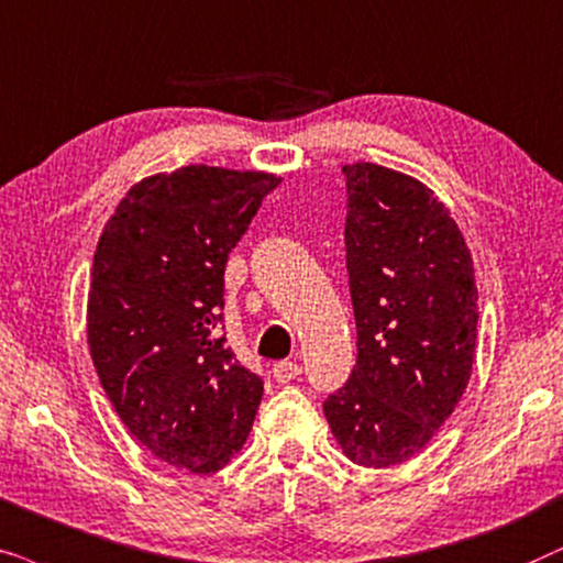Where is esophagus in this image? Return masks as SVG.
Listing matches in <instances>:
<instances>
[{
	"instance_id": "1",
	"label": "esophagus",
	"mask_w": 563,
	"mask_h": 563,
	"mask_svg": "<svg viewBox=\"0 0 563 563\" xmlns=\"http://www.w3.org/2000/svg\"><path fill=\"white\" fill-rule=\"evenodd\" d=\"M301 376V365L298 363H290V360H280V363L273 365V378L277 384H290V380H296Z\"/></svg>"
}]
</instances>
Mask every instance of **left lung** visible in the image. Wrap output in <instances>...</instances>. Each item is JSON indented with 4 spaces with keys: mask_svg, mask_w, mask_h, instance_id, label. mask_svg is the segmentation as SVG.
<instances>
[{
    "mask_svg": "<svg viewBox=\"0 0 563 563\" xmlns=\"http://www.w3.org/2000/svg\"><path fill=\"white\" fill-rule=\"evenodd\" d=\"M350 296L357 363L324 401L352 463L415 459L459 407L474 371V260L430 187L373 162L344 164Z\"/></svg>",
    "mask_w": 563,
    "mask_h": 563,
    "instance_id": "1",
    "label": "left lung"
}]
</instances>
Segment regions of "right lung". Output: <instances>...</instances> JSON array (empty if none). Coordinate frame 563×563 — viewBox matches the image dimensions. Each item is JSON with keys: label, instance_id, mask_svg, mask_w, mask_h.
<instances>
[{"label": "right lung", "instance_id": "add662e5", "mask_svg": "<svg viewBox=\"0 0 563 563\" xmlns=\"http://www.w3.org/2000/svg\"><path fill=\"white\" fill-rule=\"evenodd\" d=\"M280 177L187 164L144 177L104 223L87 298L89 355L129 432L169 466L213 474L242 451L262 380L223 321V269Z\"/></svg>", "mask_w": 563, "mask_h": 563}]
</instances>
